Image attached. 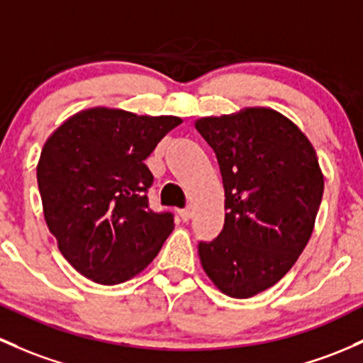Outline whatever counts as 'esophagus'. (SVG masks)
Returning <instances> with one entry per match:
<instances>
[{
  "label": "esophagus",
  "mask_w": 363,
  "mask_h": 363,
  "mask_svg": "<svg viewBox=\"0 0 363 363\" xmlns=\"http://www.w3.org/2000/svg\"><path fill=\"white\" fill-rule=\"evenodd\" d=\"M191 216H193V212H191V208H182V211H179V217H181L182 220H184V223H188L189 219H191Z\"/></svg>",
  "instance_id": "esophagus-1"
}]
</instances>
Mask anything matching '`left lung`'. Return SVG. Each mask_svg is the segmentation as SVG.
<instances>
[{"instance_id":"obj_1","label":"left lung","mask_w":363,"mask_h":363,"mask_svg":"<svg viewBox=\"0 0 363 363\" xmlns=\"http://www.w3.org/2000/svg\"><path fill=\"white\" fill-rule=\"evenodd\" d=\"M217 156L224 228L198 243L205 273L220 292L247 299L296 264L315 226L323 174L308 137L269 108H247L194 123Z\"/></svg>"}]
</instances>
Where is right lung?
I'll list each match as a JSON object with an SVG mask.
<instances>
[{
	"mask_svg": "<svg viewBox=\"0 0 363 363\" xmlns=\"http://www.w3.org/2000/svg\"><path fill=\"white\" fill-rule=\"evenodd\" d=\"M177 116L123 109L76 113L48 137L38 188L48 230L67 262L101 285L130 280L158 255L174 230L172 212H152V174L144 160Z\"/></svg>",
	"mask_w": 363,
	"mask_h": 363,
	"instance_id": "1",
	"label": "right lung"
}]
</instances>
